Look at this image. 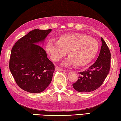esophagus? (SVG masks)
<instances>
[{"label":"esophagus","instance_id":"esophagus-1","mask_svg":"<svg viewBox=\"0 0 121 121\" xmlns=\"http://www.w3.org/2000/svg\"><path fill=\"white\" fill-rule=\"evenodd\" d=\"M56 70H59V71H68L67 70H65V69H61L60 68H59V67H56Z\"/></svg>","mask_w":121,"mask_h":121}]
</instances>
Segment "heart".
I'll return each mask as SVG.
<instances>
[{
	"instance_id": "b5f03b06",
	"label": "heart",
	"mask_w": 121,
	"mask_h": 121,
	"mask_svg": "<svg viewBox=\"0 0 121 121\" xmlns=\"http://www.w3.org/2000/svg\"><path fill=\"white\" fill-rule=\"evenodd\" d=\"M98 50L95 39L82 34L61 36L59 40L51 39L46 45V51L54 61H59L68 51L69 57L62 62L65 66L75 64L77 67L87 65L95 58Z\"/></svg>"
}]
</instances>
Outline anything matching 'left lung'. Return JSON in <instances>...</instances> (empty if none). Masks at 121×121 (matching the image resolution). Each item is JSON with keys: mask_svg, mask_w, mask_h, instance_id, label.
Segmentation results:
<instances>
[{"mask_svg": "<svg viewBox=\"0 0 121 121\" xmlns=\"http://www.w3.org/2000/svg\"><path fill=\"white\" fill-rule=\"evenodd\" d=\"M102 45L99 56L95 63L87 70L79 73L74 89L79 92H90L99 88L109 73L110 68V52L104 39L101 37Z\"/></svg>", "mask_w": 121, "mask_h": 121, "instance_id": "1", "label": "left lung"}]
</instances>
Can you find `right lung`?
Returning <instances> with one entry per match:
<instances>
[{
	"label": "right lung",
	"mask_w": 121,
	"mask_h": 121,
	"mask_svg": "<svg viewBox=\"0 0 121 121\" xmlns=\"http://www.w3.org/2000/svg\"><path fill=\"white\" fill-rule=\"evenodd\" d=\"M51 31L32 30L17 41L12 49L9 70L17 85L28 92H42L52 81L54 65L39 45Z\"/></svg>",
	"instance_id": "1"
}]
</instances>
